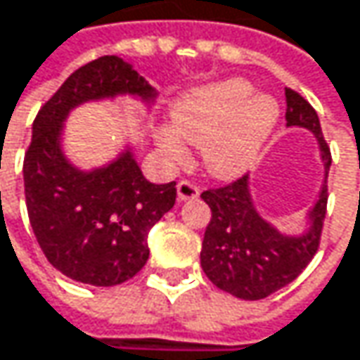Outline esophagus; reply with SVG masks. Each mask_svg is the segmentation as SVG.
<instances>
[{"label":"esophagus","instance_id":"esophagus-1","mask_svg":"<svg viewBox=\"0 0 360 360\" xmlns=\"http://www.w3.org/2000/svg\"><path fill=\"white\" fill-rule=\"evenodd\" d=\"M200 195V189L195 183L191 181H179L177 183V198L181 202H189V200H195Z\"/></svg>","mask_w":360,"mask_h":360}]
</instances>
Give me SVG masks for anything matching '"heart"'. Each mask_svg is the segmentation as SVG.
<instances>
[{"mask_svg": "<svg viewBox=\"0 0 360 360\" xmlns=\"http://www.w3.org/2000/svg\"><path fill=\"white\" fill-rule=\"evenodd\" d=\"M278 119L272 96L253 94L247 80H226L195 90L171 111L173 129H158L156 144L169 160L185 156V142L202 144L204 169L218 179L249 171Z\"/></svg>", "mask_w": 360, "mask_h": 360, "instance_id": "1", "label": "heart"}]
</instances>
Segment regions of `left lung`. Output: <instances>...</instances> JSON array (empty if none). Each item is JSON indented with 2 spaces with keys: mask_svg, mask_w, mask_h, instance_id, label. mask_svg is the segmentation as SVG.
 <instances>
[{
  "mask_svg": "<svg viewBox=\"0 0 360 360\" xmlns=\"http://www.w3.org/2000/svg\"><path fill=\"white\" fill-rule=\"evenodd\" d=\"M286 127H303L315 136L326 179L319 198L307 216L301 235H286L255 210L249 189V175L218 189H208L202 200L210 206L212 218L202 241V270L220 290L233 297L257 301L280 290L299 276L317 251L328 206L330 148L323 140L319 117L309 103L286 88Z\"/></svg>",
  "mask_w": 360,
  "mask_h": 360,
  "instance_id": "obj_1",
  "label": "left lung"
}]
</instances>
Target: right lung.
<instances>
[{"mask_svg": "<svg viewBox=\"0 0 360 360\" xmlns=\"http://www.w3.org/2000/svg\"><path fill=\"white\" fill-rule=\"evenodd\" d=\"M146 107L156 90L117 55L76 70L39 111L24 156L30 226L53 268L90 286H115L148 262V233L175 206L177 183H150L127 146L109 165L84 171L63 152V125L76 107L115 96Z\"/></svg>", "mask_w": 360, "mask_h": 360, "instance_id": "obj_1", "label": "right lung"}]
</instances>
